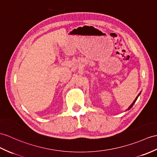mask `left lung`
I'll return each mask as SVG.
<instances>
[{"label":"left lung","mask_w":157,"mask_h":157,"mask_svg":"<svg viewBox=\"0 0 157 157\" xmlns=\"http://www.w3.org/2000/svg\"><path fill=\"white\" fill-rule=\"evenodd\" d=\"M139 95H140V93L139 94V95H138V96H137V97H136V98L135 99V101H133V102L132 103V104H131V105L129 106V107L128 108V109H127V110H129V109H131L132 108V106L134 105V104H135V102H136V99H137V98H138V97L139 96Z\"/></svg>","instance_id":"left-lung-1"}]
</instances>
